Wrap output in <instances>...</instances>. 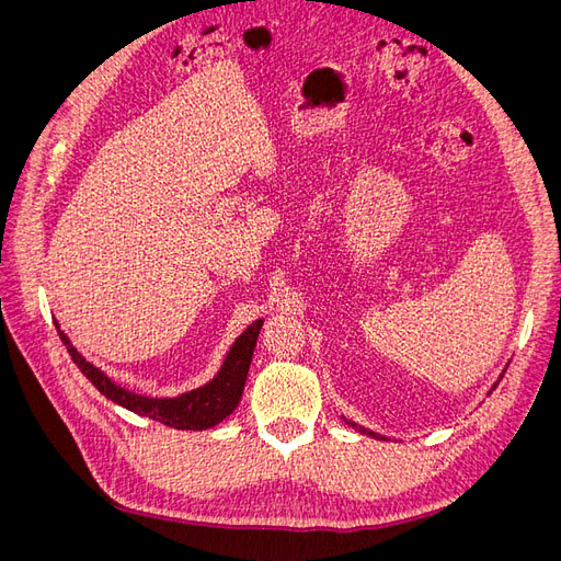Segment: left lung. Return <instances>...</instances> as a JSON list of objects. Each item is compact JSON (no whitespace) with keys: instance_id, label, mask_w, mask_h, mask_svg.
Returning <instances> with one entry per match:
<instances>
[{"instance_id":"1","label":"left lung","mask_w":561,"mask_h":561,"mask_svg":"<svg viewBox=\"0 0 561 561\" xmlns=\"http://www.w3.org/2000/svg\"><path fill=\"white\" fill-rule=\"evenodd\" d=\"M351 426H353V428H358V426H355V423H351ZM358 431H360V433H365V435H371V437H381V435H377V433H371V431H365V428H358Z\"/></svg>"}]
</instances>
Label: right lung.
Segmentation results:
<instances>
[{"label":"right lung","instance_id":"right-lung-1","mask_svg":"<svg viewBox=\"0 0 561 561\" xmlns=\"http://www.w3.org/2000/svg\"><path fill=\"white\" fill-rule=\"evenodd\" d=\"M260 330H262V320H254L252 325L233 342L222 369L217 371V377L203 388L190 390V393H184L180 398H145L138 393H130V390L116 386L105 371H100L98 367L87 363V358H81L77 348L70 344V339H67L60 330L58 334L62 339V344L67 346V353L72 355L75 365L81 369V375L112 402L122 404L126 410L140 416L161 421L163 426H171L178 431H206L217 426L222 419H227L236 410V404H239Z\"/></svg>","mask_w":561,"mask_h":561}]
</instances>
